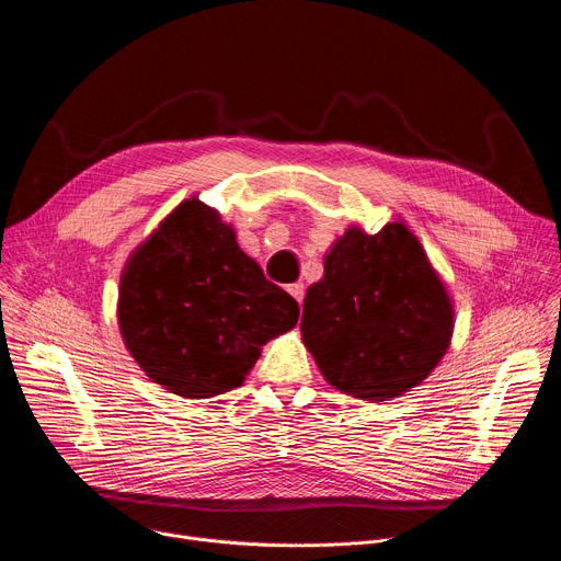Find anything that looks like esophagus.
Segmentation results:
<instances>
[{
  "label": "esophagus",
  "instance_id": "1",
  "mask_svg": "<svg viewBox=\"0 0 561 561\" xmlns=\"http://www.w3.org/2000/svg\"><path fill=\"white\" fill-rule=\"evenodd\" d=\"M304 290H306V288H304V284H301V282H297V284H290V286H288V293H290L299 304L304 301Z\"/></svg>",
  "mask_w": 561,
  "mask_h": 561
}]
</instances>
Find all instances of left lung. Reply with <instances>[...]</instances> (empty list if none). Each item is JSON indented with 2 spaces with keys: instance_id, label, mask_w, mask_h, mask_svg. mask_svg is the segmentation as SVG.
Listing matches in <instances>:
<instances>
[{
  "instance_id": "obj_1",
  "label": "left lung",
  "mask_w": 561,
  "mask_h": 561,
  "mask_svg": "<svg viewBox=\"0 0 561 561\" xmlns=\"http://www.w3.org/2000/svg\"><path fill=\"white\" fill-rule=\"evenodd\" d=\"M453 301L404 221L351 226L304 299L301 340L324 379L364 402L422 383L453 337Z\"/></svg>"
}]
</instances>
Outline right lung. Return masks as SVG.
<instances>
[{
  "mask_svg": "<svg viewBox=\"0 0 561 561\" xmlns=\"http://www.w3.org/2000/svg\"><path fill=\"white\" fill-rule=\"evenodd\" d=\"M297 317V301L264 277L232 226L197 197L133 251L119 282L126 348L154 383L188 399L242 386L262 346Z\"/></svg>",
  "mask_w": 561,
  "mask_h": 561,
  "instance_id": "obj_1",
  "label": "right lung"
}]
</instances>
